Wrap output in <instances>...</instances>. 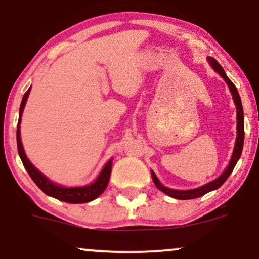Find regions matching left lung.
<instances>
[{"label":"left lung","mask_w":259,"mask_h":259,"mask_svg":"<svg viewBox=\"0 0 259 259\" xmlns=\"http://www.w3.org/2000/svg\"><path fill=\"white\" fill-rule=\"evenodd\" d=\"M207 59H208V62H209L210 67H212L213 69H214L215 72L218 73L219 75H221L222 78L225 80V82L228 84L229 89H230L231 95H233L235 106H236V118H237L236 141H235V147H234V151H233V156H231L230 162H229V165L227 167V169L224 170V173H223L221 177L217 178V179L210 181V183L206 184V185L197 187V189H192V190H171V189H168V187L163 186L162 184H160L158 178H157L156 174H154L152 171L151 174H152L153 183H154V185L157 186V189L160 190L162 192H164L165 195L170 196V197L178 198V200H191V198H197V197H201V196L208 194L209 191H213V190L219 189V187H221L223 184L225 183V180L228 179L229 175L231 174V171L234 170L235 165H236L237 160H239L240 157H241V152H242L243 139H245V127H243V109H242V103H241V99H240V95H239V92H237L236 86H235L233 82H231V80L227 76V74H225L224 69L222 68V65L219 64L218 62H217L213 57H208Z\"/></svg>","instance_id":"8db88e82"}]
</instances>
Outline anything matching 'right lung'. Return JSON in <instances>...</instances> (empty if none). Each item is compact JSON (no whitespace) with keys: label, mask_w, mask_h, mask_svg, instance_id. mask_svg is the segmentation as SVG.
Masks as SVG:
<instances>
[{"label":"right lung","mask_w":259,"mask_h":259,"mask_svg":"<svg viewBox=\"0 0 259 259\" xmlns=\"http://www.w3.org/2000/svg\"><path fill=\"white\" fill-rule=\"evenodd\" d=\"M30 89H28V91L25 92L24 96H23L22 103H20L19 108V120H18V126H17V146H18V153H19L20 159H22L23 164L28 171L29 175L34 183L40 187L41 190L46 194L47 196H51V197L57 198L59 201L68 202V203H86V202H90L95 198H97L106 190L107 185H108L109 177H111L112 171V159H109L107 162V164L103 167L102 170L97 179L92 184H89L86 186H79V187H64L61 185H57L53 181H51L49 178H46L41 173L38 169H36L34 165L31 164L30 160L28 159L26 154L24 152V148H23L22 140H20V120H22V114L24 111V107L28 100L29 92Z\"/></svg>","instance_id":"add662e5"}]
</instances>
